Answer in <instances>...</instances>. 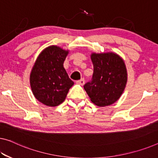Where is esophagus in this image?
Listing matches in <instances>:
<instances>
[{"label":"esophagus","mask_w":158,"mask_h":158,"mask_svg":"<svg viewBox=\"0 0 158 158\" xmlns=\"http://www.w3.org/2000/svg\"><path fill=\"white\" fill-rule=\"evenodd\" d=\"M76 83L81 85H83L85 84V80H84V78H82V79L80 80V81H76Z\"/></svg>","instance_id":"esophagus-1"}]
</instances>
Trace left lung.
<instances>
[{
  "instance_id": "obj_1",
  "label": "left lung",
  "mask_w": 158,
  "mask_h": 158,
  "mask_svg": "<svg viewBox=\"0 0 158 158\" xmlns=\"http://www.w3.org/2000/svg\"><path fill=\"white\" fill-rule=\"evenodd\" d=\"M92 81L84 85L91 102L98 106H110L120 98L127 83L124 60L114 52L92 53Z\"/></svg>"
}]
</instances>
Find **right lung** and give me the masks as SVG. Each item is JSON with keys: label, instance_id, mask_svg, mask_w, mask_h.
I'll return each mask as SVG.
<instances>
[{"label": "right lung", "instance_id": "obj_1", "mask_svg": "<svg viewBox=\"0 0 158 158\" xmlns=\"http://www.w3.org/2000/svg\"><path fill=\"white\" fill-rule=\"evenodd\" d=\"M69 53V50L58 46H49L40 53L31 69V91L35 98L46 106H59L73 85L64 67Z\"/></svg>", "mask_w": 158, "mask_h": 158}]
</instances>
